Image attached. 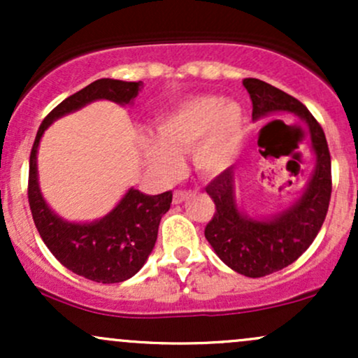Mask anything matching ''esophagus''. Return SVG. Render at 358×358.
Returning <instances> with one entry per match:
<instances>
[{"label":"esophagus","mask_w":358,"mask_h":358,"mask_svg":"<svg viewBox=\"0 0 358 358\" xmlns=\"http://www.w3.org/2000/svg\"><path fill=\"white\" fill-rule=\"evenodd\" d=\"M192 192H187V190H176L173 193V203H182L185 199H187L188 195H190Z\"/></svg>","instance_id":"34e87169"}]
</instances>
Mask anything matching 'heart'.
I'll list each match as a JSON object with an SVG mask.
<instances>
[{
	"mask_svg": "<svg viewBox=\"0 0 358 358\" xmlns=\"http://www.w3.org/2000/svg\"><path fill=\"white\" fill-rule=\"evenodd\" d=\"M244 131L245 114L239 102L195 96L159 114L156 139H143L141 150L151 170L163 180L178 176L180 155L190 150L193 166L205 176H215L232 165Z\"/></svg>",
	"mask_w": 358,
	"mask_h": 358,
	"instance_id": "b5f03b06",
	"label": "heart"
}]
</instances>
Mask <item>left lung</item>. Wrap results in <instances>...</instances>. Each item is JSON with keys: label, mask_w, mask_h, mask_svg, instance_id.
<instances>
[{"label": "left lung", "mask_w": 358, "mask_h": 358, "mask_svg": "<svg viewBox=\"0 0 358 358\" xmlns=\"http://www.w3.org/2000/svg\"><path fill=\"white\" fill-rule=\"evenodd\" d=\"M242 84L252 101L254 119L271 113H291L301 119L316 158L313 175L299 199L269 219H250L239 210L234 166L205 188L215 203V213L205 227L208 244L236 273L262 278L293 264L318 236L330 205L331 158L322 126L301 102L259 79H244Z\"/></svg>", "instance_id": "left-lung-1"}]
</instances>
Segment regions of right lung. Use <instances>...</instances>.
I'll return each mask as SVG.
<instances>
[{"instance_id": "1", "label": "right lung", "mask_w": 358, "mask_h": 358, "mask_svg": "<svg viewBox=\"0 0 358 358\" xmlns=\"http://www.w3.org/2000/svg\"><path fill=\"white\" fill-rule=\"evenodd\" d=\"M141 85L143 82L99 79L72 94L43 119L30 153L28 202L40 237L62 266L102 285L126 281L145 266L158 237L159 220L170 210L173 193L146 195L129 188L102 219L85 224L67 222L48 207L40 192L36 153L45 129L53 121L99 99L131 104Z\"/></svg>"}]
</instances>
